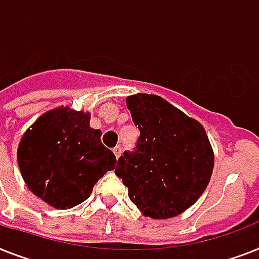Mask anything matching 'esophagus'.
<instances>
[{
	"label": "esophagus",
	"mask_w": 259,
	"mask_h": 259,
	"mask_svg": "<svg viewBox=\"0 0 259 259\" xmlns=\"http://www.w3.org/2000/svg\"><path fill=\"white\" fill-rule=\"evenodd\" d=\"M113 153H114V155H115V158L118 159L119 158V155H121V153H122V148H121V146H115L114 149H113Z\"/></svg>",
	"instance_id": "esophagus-1"
}]
</instances>
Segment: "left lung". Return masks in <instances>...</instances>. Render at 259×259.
<instances>
[{"mask_svg":"<svg viewBox=\"0 0 259 259\" xmlns=\"http://www.w3.org/2000/svg\"><path fill=\"white\" fill-rule=\"evenodd\" d=\"M140 140L123 153L115 174L129 189L141 213L167 220L184 213L202 195L214 167V153L203 126L155 94L126 98Z\"/></svg>","mask_w":259,"mask_h":259,"instance_id":"1","label":"left lung"}]
</instances>
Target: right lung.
Returning <instances> with one entry per match:
<instances>
[{"instance_id":"add662e5","label":"right lung","mask_w":259,"mask_h":259,"mask_svg":"<svg viewBox=\"0 0 259 259\" xmlns=\"http://www.w3.org/2000/svg\"><path fill=\"white\" fill-rule=\"evenodd\" d=\"M90 127V113L58 106L29 126L17 159L30 191L56 209H71L88 199L93 186L115 167L113 151Z\"/></svg>"}]
</instances>
